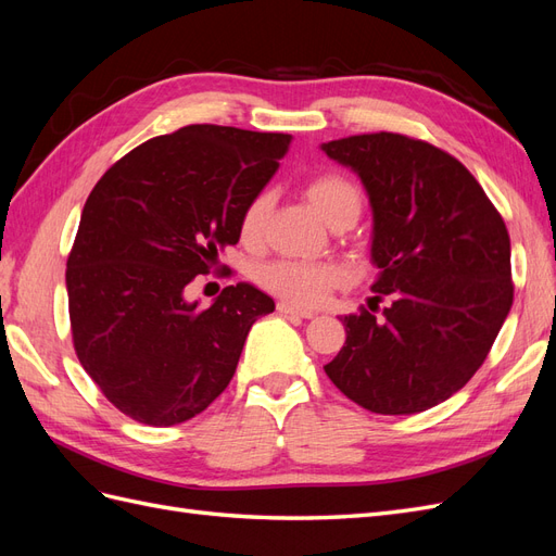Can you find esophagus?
<instances>
[{"label": "esophagus", "mask_w": 556, "mask_h": 556, "mask_svg": "<svg viewBox=\"0 0 556 556\" xmlns=\"http://www.w3.org/2000/svg\"><path fill=\"white\" fill-rule=\"evenodd\" d=\"M278 313H282V315H292V317H304V319L315 317V311L299 308V306L290 304V301H278Z\"/></svg>", "instance_id": "34e87169"}]
</instances>
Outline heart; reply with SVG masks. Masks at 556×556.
<instances>
[{
  "mask_svg": "<svg viewBox=\"0 0 556 556\" xmlns=\"http://www.w3.org/2000/svg\"><path fill=\"white\" fill-rule=\"evenodd\" d=\"M304 197L313 211L323 217L329 227L341 223H355L362 213V192L355 182L341 174H323L306 182ZM271 199L257 194L245 206L241 215V239L245 243H257L266 229ZM260 282L268 292L282 296L299 306H317L327 294L345 280V271L336 264H313L296 260H278L260 268Z\"/></svg>",
  "mask_w": 556,
  "mask_h": 556,
  "instance_id": "obj_1",
  "label": "heart"
}]
</instances>
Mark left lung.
Instances as JSON below:
<instances>
[{
	"label": "left lung",
	"instance_id": "1",
	"mask_svg": "<svg viewBox=\"0 0 556 556\" xmlns=\"http://www.w3.org/2000/svg\"><path fill=\"white\" fill-rule=\"evenodd\" d=\"M371 201V290L378 319L345 315V343L325 374L357 406L413 415L473 378L513 306L510 237L480 182L445 150L403 134L323 143Z\"/></svg>",
	"mask_w": 556,
	"mask_h": 556
}]
</instances>
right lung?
Wrapping results in <instances>:
<instances>
[{
  "mask_svg": "<svg viewBox=\"0 0 556 556\" xmlns=\"http://www.w3.org/2000/svg\"><path fill=\"white\" fill-rule=\"evenodd\" d=\"M292 137L188 125L134 148L99 178L66 260L80 366L127 417L192 419L225 392L250 327L274 299L229 285L208 308L185 288L237 245L241 215Z\"/></svg>",
  "mask_w": 556,
  "mask_h": 556,
  "instance_id": "right-lung-1",
  "label": "right lung"
}]
</instances>
